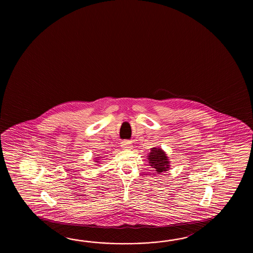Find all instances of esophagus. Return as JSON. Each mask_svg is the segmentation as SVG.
<instances>
[{"label": "esophagus", "instance_id": "1", "mask_svg": "<svg viewBox=\"0 0 253 253\" xmlns=\"http://www.w3.org/2000/svg\"><path fill=\"white\" fill-rule=\"evenodd\" d=\"M121 146L123 147V149H129L132 147V144L129 141H123L121 142Z\"/></svg>", "mask_w": 253, "mask_h": 253}]
</instances>
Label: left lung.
Returning a JSON list of instances; mask_svg holds the SVG:
<instances>
[{
	"label": "left lung",
	"instance_id": "obj_1",
	"mask_svg": "<svg viewBox=\"0 0 253 253\" xmlns=\"http://www.w3.org/2000/svg\"><path fill=\"white\" fill-rule=\"evenodd\" d=\"M149 166L158 173L167 172L170 169V161L166 152L160 147H153L147 155Z\"/></svg>",
	"mask_w": 253,
	"mask_h": 253
}]
</instances>
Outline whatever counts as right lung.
Instances as JSON below:
<instances>
[{
	"instance_id": "add662e5",
	"label": "right lung",
	"mask_w": 253,
	"mask_h": 253,
	"mask_svg": "<svg viewBox=\"0 0 253 253\" xmlns=\"http://www.w3.org/2000/svg\"><path fill=\"white\" fill-rule=\"evenodd\" d=\"M100 158H103V157H100V156H99V157H96V158H95V163H99V160H100ZM95 165H97V164H95Z\"/></svg>"
}]
</instances>
